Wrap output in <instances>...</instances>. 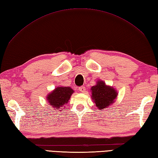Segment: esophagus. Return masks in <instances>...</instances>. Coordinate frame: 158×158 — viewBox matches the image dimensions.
<instances>
[{"label":"esophagus","mask_w":158,"mask_h":158,"mask_svg":"<svg viewBox=\"0 0 158 158\" xmlns=\"http://www.w3.org/2000/svg\"><path fill=\"white\" fill-rule=\"evenodd\" d=\"M85 90H86V88L85 87H80L79 88V91L80 92H82V93H84V92L85 91Z\"/></svg>","instance_id":"34e87169"}]
</instances>
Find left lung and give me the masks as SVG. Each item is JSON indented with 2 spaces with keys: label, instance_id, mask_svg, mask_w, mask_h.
I'll return each instance as SVG.
<instances>
[{
  "label": "left lung",
  "instance_id": "obj_1",
  "mask_svg": "<svg viewBox=\"0 0 158 158\" xmlns=\"http://www.w3.org/2000/svg\"><path fill=\"white\" fill-rule=\"evenodd\" d=\"M91 98L99 109H105L112 105L118 96L114 88L105 85V82L98 80L97 84L91 89Z\"/></svg>",
  "mask_w": 158,
  "mask_h": 158
}]
</instances>
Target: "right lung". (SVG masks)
<instances>
[{
  "instance_id": "right-lung-1",
  "label": "right lung",
  "mask_w": 158,
  "mask_h": 158,
  "mask_svg": "<svg viewBox=\"0 0 158 158\" xmlns=\"http://www.w3.org/2000/svg\"><path fill=\"white\" fill-rule=\"evenodd\" d=\"M73 92V89L69 87H56L52 93L47 96V100L53 108L58 110L60 107H62L68 102Z\"/></svg>"
}]
</instances>
